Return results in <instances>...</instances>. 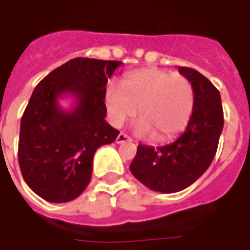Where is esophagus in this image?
<instances>
[{
  "instance_id": "obj_1",
  "label": "esophagus",
  "mask_w": 250,
  "mask_h": 250,
  "mask_svg": "<svg viewBox=\"0 0 250 250\" xmlns=\"http://www.w3.org/2000/svg\"><path fill=\"white\" fill-rule=\"evenodd\" d=\"M116 143L118 145H120V143H125V142H131L130 136H127L125 134H119V135L116 136Z\"/></svg>"
}]
</instances>
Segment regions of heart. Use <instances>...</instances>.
I'll return each mask as SVG.
<instances>
[{
	"label": "heart",
	"mask_w": 250,
	"mask_h": 250,
	"mask_svg": "<svg viewBox=\"0 0 250 250\" xmlns=\"http://www.w3.org/2000/svg\"><path fill=\"white\" fill-rule=\"evenodd\" d=\"M105 107L115 127L131 119L136 111L139 134H152L155 141H167L185 130L191 116L194 91L191 83L179 73L158 68L132 72L123 87L109 84L105 89Z\"/></svg>",
	"instance_id": "b5f03b06"
}]
</instances>
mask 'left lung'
I'll list each match as a JSON object with an SVG mask.
<instances>
[{
    "mask_svg": "<svg viewBox=\"0 0 250 250\" xmlns=\"http://www.w3.org/2000/svg\"><path fill=\"white\" fill-rule=\"evenodd\" d=\"M191 83L193 114L178 139L162 147L138 146L131 162L132 175L146 188L161 193H177L194 184L208 170L224 128V111L218 89L195 69L179 66Z\"/></svg>",
    "mask_w": 250,
    "mask_h": 250,
    "instance_id": "left-lung-1",
    "label": "left lung"
}]
</instances>
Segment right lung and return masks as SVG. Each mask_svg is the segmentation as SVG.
<instances>
[{"label":"right lung","instance_id":"add662e5","mask_svg":"<svg viewBox=\"0 0 250 250\" xmlns=\"http://www.w3.org/2000/svg\"><path fill=\"white\" fill-rule=\"evenodd\" d=\"M120 65L77 57L36 85L21 119L19 163L25 182L48 202L77 198L91 181L96 150L119 135L104 119V96ZM64 96L74 99L69 110L58 103Z\"/></svg>","mask_w":250,"mask_h":250}]
</instances>
